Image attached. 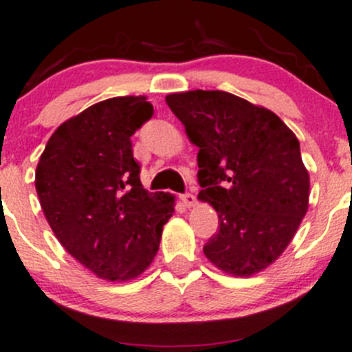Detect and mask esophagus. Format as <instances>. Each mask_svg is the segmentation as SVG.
<instances>
[{
  "instance_id": "obj_1",
  "label": "esophagus",
  "mask_w": 352,
  "mask_h": 352,
  "mask_svg": "<svg viewBox=\"0 0 352 352\" xmlns=\"http://www.w3.org/2000/svg\"><path fill=\"white\" fill-rule=\"evenodd\" d=\"M180 201H182L184 204L187 206V208H190V206L196 204L197 199H196V196H194L192 192H186V194H182V196H180Z\"/></svg>"
}]
</instances>
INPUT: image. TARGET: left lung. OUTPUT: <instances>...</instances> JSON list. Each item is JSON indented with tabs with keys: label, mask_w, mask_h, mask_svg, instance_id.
Instances as JSON below:
<instances>
[{
	"label": "left lung",
	"mask_w": 352,
	"mask_h": 352,
	"mask_svg": "<svg viewBox=\"0 0 352 352\" xmlns=\"http://www.w3.org/2000/svg\"><path fill=\"white\" fill-rule=\"evenodd\" d=\"M199 146V199L218 212L204 255L221 271L252 276L285 252L308 209L310 177L293 131L271 110L221 90L166 95Z\"/></svg>",
	"instance_id": "1"
}]
</instances>
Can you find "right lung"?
<instances>
[{
	"instance_id": "obj_1",
	"label": "right lung",
	"mask_w": 352,
	"mask_h": 352,
	"mask_svg": "<svg viewBox=\"0 0 352 352\" xmlns=\"http://www.w3.org/2000/svg\"><path fill=\"white\" fill-rule=\"evenodd\" d=\"M153 117L146 97H116L63 122L45 144L35 189L66 252L107 281L138 278L158 252L173 196L141 186L131 136Z\"/></svg>"
}]
</instances>
